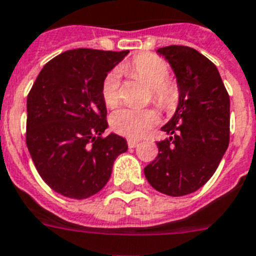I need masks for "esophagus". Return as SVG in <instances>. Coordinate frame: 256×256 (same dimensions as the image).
Returning <instances> with one entry per match:
<instances>
[{
    "label": "esophagus",
    "mask_w": 256,
    "mask_h": 256,
    "mask_svg": "<svg viewBox=\"0 0 256 256\" xmlns=\"http://www.w3.org/2000/svg\"><path fill=\"white\" fill-rule=\"evenodd\" d=\"M137 144H138V141L137 140H132V138H130V140H128V146L130 148H134Z\"/></svg>",
    "instance_id": "34e87169"
}]
</instances>
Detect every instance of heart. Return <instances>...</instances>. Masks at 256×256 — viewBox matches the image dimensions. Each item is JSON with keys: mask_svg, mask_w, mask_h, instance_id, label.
I'll return each instance as SVG.
<instances>
[{"mask_svg": "<svg viewBox=\"0 0 256 256\" xmlns=\"http://www.w3.org/2000/svg\"><path fill=\"white\" fill-rule=\"evenodd\" d=\"M145 82L152 88V96L160 107L172 108L179 98V90L174 82L168 81V65L161 57L154 54H140L120 68ZM119 72L107 74L102 85V98L107 107H115L119 102ZM158 114L153 108L123 107L116 110L110 118V124L116 133L130 138H140L158 123Z\"/></svg>", "mask_w": 256, "mask_h": 256, "instance_id": "b5f03b06", "label": "heart"}]
</instances>
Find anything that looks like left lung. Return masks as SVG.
Here are the masks:
<instances>
[{
	"label": "left lung",
	"mask_w": 256,
	"mask_h": 256,
	"mask_svg": "<svg viewBox=\"0 0 256 256\" xmlns=\"http://www.w3.org/2000/svg\"><path fill=\"white\" fill-rule=\"evenodd\" d=\"M157 54L170 64L179 90L174 115L161 130L158 156L144 168L154 190L168 196L198 191L229 146L230 99L216 65L194 48L168 46Z\"/></svg>",
	"instance_id": "1"
}]
</instances>
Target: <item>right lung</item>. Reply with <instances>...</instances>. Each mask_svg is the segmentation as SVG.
<instances>
[{"mask_svg": "<svg viewBox=\"0 0 256 256\" xmlns=\"http://www.w3.org/2000/svg\"><path fill=\"white\" fill-rule=\"evenodd\" d=\"M130 50H66L44 65L27 96L26 144L54 191L70 199L95 195L128 144L108 128L104 78Z\"/></svg>", "mask_w": 256, "mask_h": 256, "instance_id": "add662e5", "label": "right lung"}]
</instances>
